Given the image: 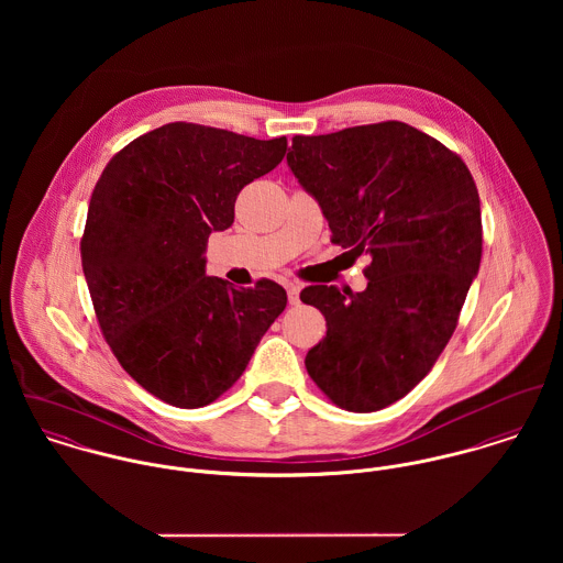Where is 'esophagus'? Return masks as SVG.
Wrapping results in <instances>:
<instances>
[{"label":"esophagus","mask_w":563,"mask_h":563,"mask_svg":"<svg viewBox=\"0 0 563 563\" xmlns=\"http://www.w3.org/2000/svg\"><path fill=\"white\" fill-rule=\"evenodd\" d=\"M286 292H288V301H290V306H297V303H299V292H301V288H299L297 284L288 282V284H286Z\"/></svg>","instance_id":"1"}]
</instances>
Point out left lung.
Returning a JSON list of instances; mask_svg holds the SVG:
<instances>
[{"mask_svg":"<svg viewBox=\"0 0 563 563\" xmlns=\"http://www.w3.org/2000/svg\"><path fill=\"white\" fill-rule=\"evenodd\" d=\"M286 161L321 206L331 241L371 255L366 290L301 292L327 321L306 368L335 405L384 409L431 371L479 273L475 179L462 158L401 121L295 136Z\"/></svg>","mask_w":563,"mask_h":563,"instance_id":"8db88e82","label":"left lung"}]
</instances>
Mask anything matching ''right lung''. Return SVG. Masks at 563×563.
<instances>
[{
  "instance_id": "right-lung-1",
  "label": "right lung",
  "mask_w": 563,
  "mask_h": 563,
  "mask_svg": "<svg viewBox=\"0 0 563 563\" xmlns=\"http://www.w3.org/2000/svg\"><path fill=\"white\" fill-rule=\"evenodd\" d=\"M286 147L168 123L121 150L92 190L81 268L95 314L119 364L161 401L219 399L288 303L271 279L239 290L206 273L210 234L232 228L239 192Z\"/></svg>"
}]
</instances>
